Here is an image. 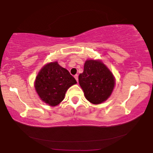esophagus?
Instances as JSON below:
<instances>
[{
	"label": "esophagus",
	"mask_w": 153,
	"mask_h": 153,
	"mask_svg": "<svg viewBox=\"0 0 153 153\" xmlns=\"http://www.w3.org/2000/svg\"><path fill=\"white\" fill-rule=\"evenodd\" d=\"M74 77H75V80H76V81H77V82H78V75H75V76H74Z\"/></svg>",
	"instance_id": "34e87169"
}]
</instances>
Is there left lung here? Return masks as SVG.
I'll list each match as a JSON object with an SVG mask.
<instances>
[{"label": "left lung", "instance_id": "1", "mask_svg": "<svg viewBox=\"0 0 153 153\" xmlns=\"http://www.w3.org/2000/svg\"><path fill=\"white\" fill-rule=\"evenodd\" d=\"M78 81L86 99L94 104L105 101L115 86L112 72L102 62L94 60L86 61L84 72L79 75Z\"/></svg>", "mask_w": 153, "mask_h": 153}]
</instances>
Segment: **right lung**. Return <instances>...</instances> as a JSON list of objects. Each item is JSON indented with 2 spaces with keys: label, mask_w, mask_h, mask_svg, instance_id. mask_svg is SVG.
Instances as JSON below:
<instances>
[{
  "label": "right lung",
  "mask_w": 153,
  "mask_h": 153,
  "mask_svg": "<svg viewBox=\"0 0 153 153\" xmlns=\"http://www.w3.org/2000/svg\"><path fill=\"white\" fill-rule=\"evenodd\" d=\"M77 83L67 69L53 62L44 66L37 75L35 87L43 101L55 106L64 100L66 92Z\"/></svg>",
  "instance_id": "add662e5"
}]
</instances>
